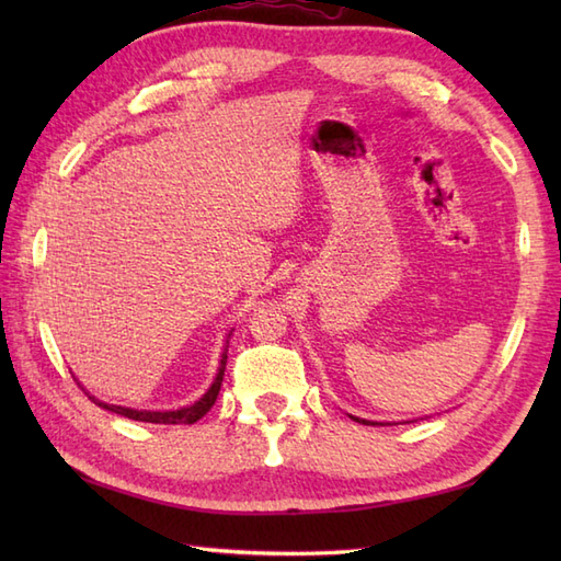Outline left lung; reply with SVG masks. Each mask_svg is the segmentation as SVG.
Returning <instances> with one entry per match:
<instances>
[{
    "mask_svg": "<svg viewBox=\"0 0 561 561\" xmlns=\"http://www.w3.org/2000/svg\"><path fill=\"white\" fill-rule=\"evenodd\" d=\"M354 422H359V424H386V422H371V420H362V416H354V414H350Z\"/></svg>",
    "mask_w": 561,
    "mask_h": 561,
    "instance_id": "8db88e82",
    "label": "left lung"
}]
</instances>
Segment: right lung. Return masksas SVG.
<instances>
[{
  "mask_svg": "<svg viewBox=\"0 0 561 561\" xmlns=\"http://www.w3.org/2000/svg\"><path fill=\"white\" fill-rule=\"evenodd\" d=\"M229 340H231V332L226 335L224 342V352H221V359H219V368H217V376H214L211 386L207 388L205 396L199 400H195L193 404H185V408H178V410H133V408H123V404H108L93 396H87L99 404V408L115 412L121 416H127V420H135V422H151V424H195L197 420H202L209 410L211 404L217 402V396L221 390V380H224V368H226V354H229Z\"/></svg>",
  "mask_w": 561,
  "mask_h": 561,
  "instance_id": "1",
  "label": "right lung"
}]
</instances>
